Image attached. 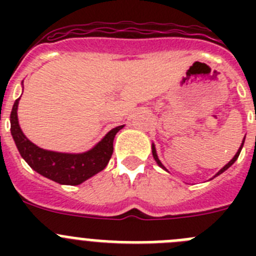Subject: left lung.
I'll return each mask as SVG.
<instances>
[{
	"mask_svg": "<svg viewBox=\"0 0 256 256\" xmlns=\"http://www.w3.org/2000/svg\"><path fill=\"white\" fill-rule=\"evenodd\" d=\"M244 142H245V137H244V141H242V144H241V146H240V148H238V151H237V152H236V155H234V158H232V160H230V162H228V164H226L224 166H223V168H222L220 170H219L218 173H216V176H214V177H216V176H219V174H222V173H223V172H226V170H227V169L230 168V165H232V164H234V162H236V160H237V158H238V155H240V152H241V150H242V148H244ZM151 148H152V156H154V159H155V162H158V165H159L160 168H162V169H164V170H166V168H165L164 165L162 164V162H160V160H159V158H158V154H156L155 144H152V146H151ZM214 177H212V178H214Z\"/></svg>",
	"mask_w": 256,
	"mask_h": 256,
	"instance_id": "8db88e82",
	"label": "left lung"
}]
</instances>
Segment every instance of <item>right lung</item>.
<instances>
[{
	"label": "right lung",
	"mask_w": 256,
	"mask_h": 256,
	"mask_svg": "<svg viewBox=\"0 0 256 256\" xmlns=\"http://www.w3.org/2000/svg\"><path fill=\"white\" fill-rule=\"evenodd\" d=\"M19 100L15 101L11 110V136L22 158L33 170L60 184L76 186L106 168L114 150L112 142L115 134L124 126L112 128L98 144L86 152L66 154L44 150L29 141L20 128L18 120Z\"/></svg>",
	"instance_id": "1"
}]
</instances>
